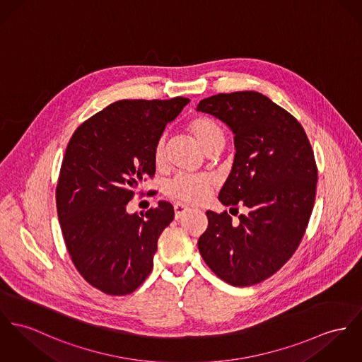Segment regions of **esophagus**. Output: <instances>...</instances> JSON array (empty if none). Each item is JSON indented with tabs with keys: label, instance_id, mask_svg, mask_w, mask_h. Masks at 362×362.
<instances>
[{
	"label": "esophagus",
	"instance_id": "esophagus-1",
	"mask_svg": "<svg viewBox=\"0 0 362 362\" xmlns=\"http://www.w3.org/2000/svg\"><path fill=\"white\" fill-rule=\"evenodd\" d=\"M173 208H175V218L176 219H180L186 212L190 211V208L187 205H185V204H175Z\"/></svg>",
	"mask_w": 362,
	"mask_h": 362
}]
</instances>
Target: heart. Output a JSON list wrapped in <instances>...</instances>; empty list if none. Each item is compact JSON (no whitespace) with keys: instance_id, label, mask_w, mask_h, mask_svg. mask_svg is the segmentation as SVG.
Listing matches in <instances>:
<instances>
[{"instance_id":"1","label":"heart","mask_w":362,"mask_h":362,"mask_svg":"<svg viewBox=\"0 0 362 362\" xmlns=\"http://www.w3.org/2000/svg\"><path fill=\"white\" fill-rule=\"evenodd\" d=\"M189 129L202 146V148L208 153L216 147H223L224 134L222 128L216 121L209 117L199 115L195 117L189 122ZM167 158V146H165V135L160 136L156 141L153 160L157 167H163ZM212 180L205 175H185L179 173L172 177L165 187L164 193L176 201L186 204H198L206 199L211 192Z\"/></svg>"}]
</instances>
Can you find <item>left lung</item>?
<instances>
[{"label":"left lung","instance_id":"1","mask_svg":"<svg viewBox=\"0 0 362 362\" xmlns=\"http://www.w3.org/2000/svg\"><path fill=\"white\" fill-rule=\"evenodd\" d=\"M197 110L231 128L235 157L219 201L248 211L238 224L226 211H206L198 250L224 282L250 286L277 273L305 235L317 189L314 153L300 122L259 92L218 93Z\"/></svg>","mask_w":362,"mask_h":362}]
</instances>
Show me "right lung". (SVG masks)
<instances>
[{
	"instance_id": "add662e5",
	"label": "right lung",
	"mask_w": 362,
	"mask_h": 362,
	"mask_svg": "<svg viewBox=\"0 0 362 362\" xmlns=\"http://www.w3.org/2000/svg\"><path fill=\"white\" fill-rule=\"evenodd\" d=\"M190 100H118L76 129L56 186L62 234L83 279L103 293H132L153 270L172 204L129 215L135 190L156 173L154 146ZM140 195L143 194L141 192Z\"/></svg>"
}]
</instances>
